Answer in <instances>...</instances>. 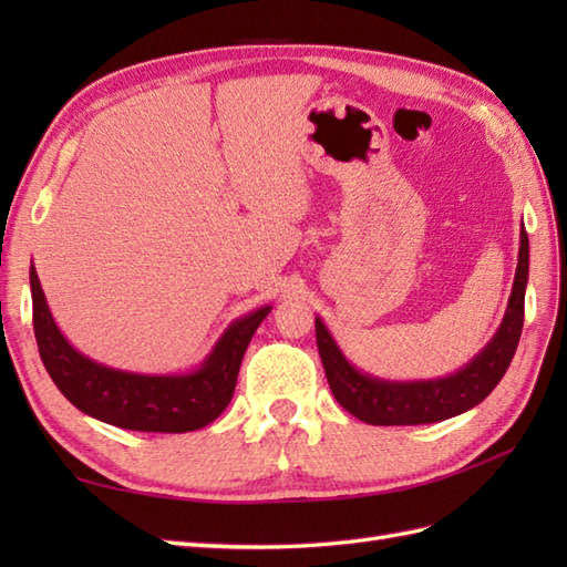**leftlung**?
<instances>
[{"label": "left lung", "instance_id": "left-lung-1", "mask_svg": "<svg viewBox=\"0 0 567 567\" xmlns=\"http://www.w3.org/2000/svg\"><path fill=\"white\" fill-rule=\"evenodd\" d=\"M528 282V236L522 221L519 262L507 311L489 343L473 360L433 380H384L358 370L317 317V346L329 388L348 414L372 426L436 424L477 406L497 388L519 346L524 327V295Z\"/></svg>", "mask_w": 567, "mask_h": 567}]
</instances>
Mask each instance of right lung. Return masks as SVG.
Segmentation results:
<instances>
[{"label":"right lung","mask_w":567,"mask_h":567,"mask_svg":"<svg viewBox=\"0 0 567 567\" xmlns=\"http://www.w3.org/2000/svg\"><path fill=\"white\" fill-rule=\"evenodd\" d=\"M33 299V333L48 375L82 414L131 431L185 433L212 424L236 390L240 360L260 321L272 307L228 323L219 341L189 372H131L97 363L72 346L48 309L35 268H29Z\"/></svg>","instance_id":"add662e5"}]
</instances>
